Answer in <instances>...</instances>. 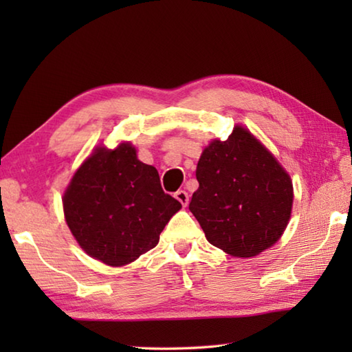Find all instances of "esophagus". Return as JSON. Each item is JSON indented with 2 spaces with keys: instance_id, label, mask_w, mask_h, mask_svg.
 Returning <instances> with one entry per match:
<instances>
[{
  "instance_id": "esophagus-1",
  "label": "esophagus",
  "mask_w": 352,
  "mask_h": 352,
  "mask_svg": "<svg viewBox=\"0 0 352 352\" xmlns=\"http://www.w3.org/2000/svg\"><path fill=\"white\" fill-rule=\"evenodd\" d=\"M175 199L180 201L183 206H186L188 201H189V195H188L186 190H182L180 189V190H177V192H175Z\"/></svg>"
}]
</instances>
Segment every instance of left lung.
Masks as SVG:
<instances>
[{"label":"left lung","mask_w":352,"mask_h":352,"mask_svg":"<svg viewBox=\"0 0 352 352\" xmlns=\"http://www.w3.org/2000/svg\"><path fill=\"white\" fill-rule=\"evenodd\" d=\"M195 177L189 210L214 247L252 258L281 237L294 201L290 177L247 129L236 126L226 141H212Z\"/></svg>","instance_id":"left-lung-1"}]
</instances>
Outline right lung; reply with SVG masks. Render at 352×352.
<instances>
[{"label": "right lung", "mask_w": 352, "mask_h": 352, "mask_svg": "<svg viewBox=\"0 0 352 352\" xmlns=\"http://www.w3.org/2000/svg\"><path fill=\"white\" fill-rule=\"evenodd\" d=\"M182 204L166 194L153 166L122 142L99 147L63 195L65 219L79 245L107 265H126L152 250Z\"/></svg>", "instance_id": "add662e5"}]
</instances>
